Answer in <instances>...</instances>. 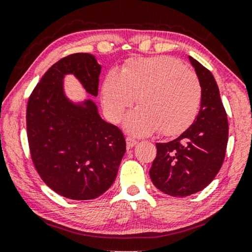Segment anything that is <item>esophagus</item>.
I'll return each instance as SVG.
<instances>
[{
  "instance_id": "obj_1",
  "label": "esophagus",
  "mask_w": 252,
  "mask_h": 252,
  "mask_svg": "<svg viewBox=\"0 0 252 252\" xmlns=\"http://www.w3.org/2000/svg\"><path fill=\"white\" fill-rule=\"evenodd\" d=\"M126 142H127V149H132V148L137 143V141L132 136H127Z\"/></svg>"
}]
</instances>
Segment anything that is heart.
I'll list each match as a JSON object with an SVG mask.
<instances>
[{
    "label": "heart",
    "mask_w": 252,
    "mask_h": 252,
    "mask_svg": "<svg viewBox=\"0 0 252 252\" xmlns=\"http://www.w3.org/2000/svg\"><path fill=\"white\" fill-rule=\"evenodd\" d=\"M136 97L139 109L125 126L147 135L158 129L173 136L191 125L202 101V85L195 72L168 56L134 58L118 74L110 73L102 88L103 105L112 122H119Z\"/></svg>",
    "instance_id": "1"
}]
</instances>
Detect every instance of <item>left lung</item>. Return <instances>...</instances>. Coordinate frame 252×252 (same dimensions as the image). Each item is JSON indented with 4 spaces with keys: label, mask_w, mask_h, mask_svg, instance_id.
<instances>
[{
    "label": "left lung",
    "mask_w": 252,
    "mask_h": 252,
    "mask_svg": "<svg viewBox=\"0 0 252 252\" xmlns=\"http://www.w3.org/2000/svg\"><path fill=\"white\" fill-rule=\"evenodd\" d=\"M202 85L201 110L180 136L156 143L149 171L153 184L165 194L184 197L204 189L218 174L228 142V120L218 85L208 68L189 57Z\"/></svg>",
    "instance_id": "left-lung-1"
}]
</instances>
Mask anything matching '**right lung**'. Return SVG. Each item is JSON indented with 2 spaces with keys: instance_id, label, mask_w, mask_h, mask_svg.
Wrapping results in <instances>:
<instances>
[{
  "instance_id": "1",
  "label": "right lung",
  "mask_w": 252,
  "mask_h": 252,
  "mask_svg": "<svg viewBox=\"0 0 252 252\" xmlns=\"http://www.w3.org/2000/svg\"><path fill=\"white\" fill-rule=\"evenodd\" d=\"M101 65L78 53L55 63L27 102L31 158L48 187L71 199H93L111 187L126 151L118 127L99 117L95 103L73 104L65 97L63 78L73 74L86 92L97 96Z\"/></svg>"
}]
</instances>
